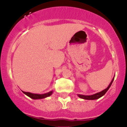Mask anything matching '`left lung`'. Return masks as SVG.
I'll return each instance as SVG.
<instances>
[{"label": "left lung", "mask_w": 127, "mask_h": 127, "mask_svg": "<svg viewBox=\"0 0 127 127\" xmlns=\"http://www.w3.org/2000/svg\"><path fill=\"white\" fill-rule=\"evenodd\" d=\"M114 79V77L113 79H112V81L111 82V83H110V84H109V86L107 87L106 88V89H104V90L101 91V92H99V93H96V94L92 95H78V96H79V98H82V99H88V100H93V99H98V98H101V97L103 96V95H104L105 93H106V92H107V91L108 90L109 88L110 87H111V84H112V82H113Z\"/></svg>", "instance_id": "8db88e82"}]
</instances>
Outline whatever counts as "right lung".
Wrapping results in <instances>:
<instances>
[{"instance_id":"obj_1","label":"right lung","mask_w":127,"mask_h":127,"mask_svg":"<svg viewBox=\"0 0 127 127\" xmlns=\"http://www.w3.org/2000/svg\"><path fill=\"white\" fill-rule=\"evenodd\" d=\"M23 93H24L26 95L30 97V98H32V99H43V98L50 96L52 94V93H53V91H51V92H48V93H45V94H35V93H29V92H23Z\"/></svg>"}]
</instances>
